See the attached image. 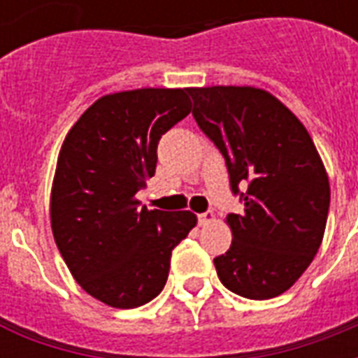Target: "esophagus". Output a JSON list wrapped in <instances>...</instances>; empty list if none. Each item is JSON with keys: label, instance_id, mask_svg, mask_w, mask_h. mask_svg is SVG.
I'll return each mask as SVG.
<instances>
[{"label": "esophagus", "instance_id": "1", "mask_svg": "<svg viewBox=\"0 0 358 358\" xmlns=\"http://www.w3.org/2000/svg\"><path fill=\"white\" fill-rule=\"evenodd\" d=\"M213 221H215V213H213V211H206V213H200V215H198V223H200V227L210 225Z\"/></svg>", "mask_w": 358, "mask_h": 358}]
</instances>
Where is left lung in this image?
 Returning a JSON list of instances; mask_svg holds the SVG:
<instances>
[{
	"label": "left lung",
	"mask_w": 358,
	"mask_h": 358,
	"mask_svg": "<svg viewBox=\"0 0 358 358\" xmlns=\"http://www.w3.org/2000/svg\"><path fill=\"white\" fill-rule=\"evenodd\" d=\"M192 116L225 156L231 189L229 252L213 259L225 288L248 299L284 294L309 267L324 236L330 182L311 135L294 112L254 85L189 87Z\"/></svg>",
	"instance_id": "8db88e82"
}]
</instances>
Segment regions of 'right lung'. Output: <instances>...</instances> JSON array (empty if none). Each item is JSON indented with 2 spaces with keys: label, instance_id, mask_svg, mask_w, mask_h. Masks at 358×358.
<instances>
[{
  "label": "right lung",
  "instance_id": "add662e5",
  "mask_svg": "<svg viewBox=\"0 0 358 358\" xmlns=\"http://www.w3.org/2000/svg\"><path fill=\"white\" fill-rule=\"evenodd\" d=\"M189 87H143L96 99L57 158L51 229L66 267L114 309L148 303L166 286L173 248L196 227L189 210L139 208L158 141L190 112Z\"/></svg>",
  "mask_w": 358,
  "mask_h": 358
}]
</instances>
